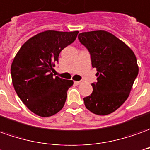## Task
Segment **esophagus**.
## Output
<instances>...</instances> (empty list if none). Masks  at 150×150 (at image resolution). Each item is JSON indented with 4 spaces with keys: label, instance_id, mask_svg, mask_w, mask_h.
I'll list each match as a JSON object with an SVG mask.
<instances>
[{
    "label": "esophagus",
    "instance_id": "obj_1",
    "mask_svg": "<svg viewBox=\"0 0 150 150\" xmlns=\"http://www.w3.org/2000/svg\"><path fill=\"white\" fill-rule=\"evenodd\" d=\"M82 83V81H74V84H76V85H80Z\"/></svg>",
    "mask_w": 150,
    "mask_h": 150
}]
</instances>
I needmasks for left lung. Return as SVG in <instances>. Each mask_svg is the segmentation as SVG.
Here are the masks:
<instances>
[{
    "label": "left lung",
    "instance_id": "8db88e82",
    "mask_svg": "<svg viewBox=\"0 0 150 150\" xmlns=\"http://www.w3.org/2000/svg\"><path fill=\"white\" fill-rule=\"evenodd\" d=\"M78 39L91 54L98 77L91 84V95L83 99L86 108L97 115H108L128 98L139 73L136 55L122 41L104 30L81 33Z\"/></svg>",
    "mask_w": 150,
    "mask_h": 150
}]
</instances>
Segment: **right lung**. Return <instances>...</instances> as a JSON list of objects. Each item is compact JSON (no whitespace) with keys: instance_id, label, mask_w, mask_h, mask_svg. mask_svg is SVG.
Returning <instances> with one entry per match:
<instances>
[{"instance_id":"add662e5","label":"right lung","mask_w":150,"mask_h":150,"mask_svg":"<svg viewBox=\"0 0 150 150\" xmlns=\"http://www.w3.org/2000/svg\"><path fill=\"white\" fill-rule=\"evenodd\" d=\"M78 31L47 30L33 36L22 45L11 64L14 88L23 103L35 114L50 117L61 110L72 80L53 77V67Z\"/></svg>"}]
</instances>
